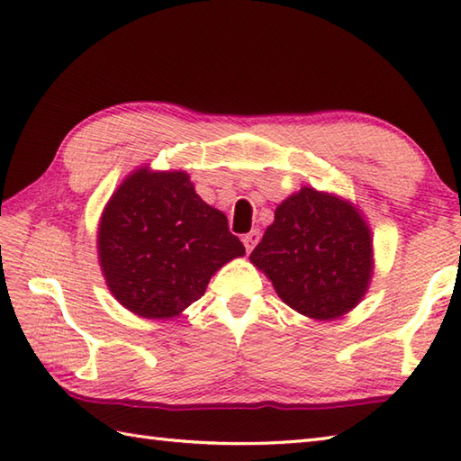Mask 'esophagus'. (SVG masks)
Instances as JSON below:
<instances>
[{
  "label": "esophagus",
  "instance_id": "obj_1",
  "mask_svg": "<svg viewBox=\"0 0 461 461\" xmlns=\"http://www.w3.org/2000/svg\"><path fill=\"white\" fill-rule=\"evenodd\" d=\"M243 246H246V249H248V253L258 246V241H259V231L258 230H251L249 233H246V236H243Z\"/></svg>",
  "mask_w": 461,
  "mask_h": 461
}]
</instances>
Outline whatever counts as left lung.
<instances>
[{
  "label": "left lung",
  "instance_id": "1",
  "mask_svg": "<svg viewBox=\"0 0 461 461\" xmlns=\"http://www.w3.org/2000/svg\"><path fill=\"white\" fill-rule=\"evenodd\" d=\"M249 259L291 309L330 321L365 295L372 276L370 231L348 202L303 188L279 203Z\"/></svg>",
  "mask_w": 461,
  "mask_h": 461
}]
</instances>
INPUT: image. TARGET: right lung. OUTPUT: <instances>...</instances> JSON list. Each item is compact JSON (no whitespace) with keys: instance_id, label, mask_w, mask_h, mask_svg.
<instances>
[{"instance_id":"1","label":"right lung","mask_w":461,"mask_h":461,"mask_svg":"<svg viewBox=\"0 0 461 461\" xmlns=\"http://www.w3.org/2000/svg\"><path fill=\"white\" fill-rule=\"evenodd\" d=\"M243 253L228 218L195 194L185 172H134L101 218L104 279L121 305L146 319L178 315Z\"/></svg>"}]
</instances>
